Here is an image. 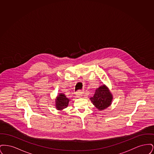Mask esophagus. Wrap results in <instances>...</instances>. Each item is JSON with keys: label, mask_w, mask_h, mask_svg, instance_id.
Returning <instances> with one entry per match:
<instances>
[{"label": "esophagus", "mask_w": 154, "mask_h": 154, "mask_svg": "<svg viewBox=\"0 0 154 154\" xmlns=\"http://www.w3.org/2000/svg\"><path fill=\"white\" fill-rule=\"evenodd\" d=\"M75 95H76V97H81L82 96V92L81 91H78L76 92Z\"/></svg>", "instance_id": "34e87169"}]
</instances>
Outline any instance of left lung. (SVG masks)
I'll return each mask as SVG.
<instances>
[{
    "mask_svg": "<svg viewBox=\"0 0 154 154\" xmlns=\"http://www.w3.org/2000/svg\"><path fill=\"white\" fill-rule=\"evenodd\" d=\"M112 96L104 85L96 89L94 96L90 98L91 102L99 110L107 108L112 101Z\"/></svg>",
    "mask_w": 154,
    "mask_h": 154,
    "instance_id": "obj_1",
    "label": "left lung"
}]
</instances>
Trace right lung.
I'll return each instance as SVG.
<instances>
[{"instance_id": "add662e5", "label": "right lung", "mask_w": 154, "mask_h": 154, "mask_svg": "<svg viewBox=\"0 0 154 154\" xmlns=\"http://www.w3.org/2000/svg\"><path fill=\"white\" fill-rule=\"evenodd\" d=\"M56 107L58 110H62L68 106L69 99L63 94H60L56 99Z\"/></svg>"}]
</instances>
